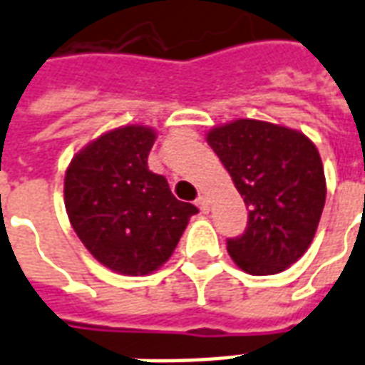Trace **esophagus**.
Segmentation results:
<instances>
[{
    "label": "esophagus",
    "instance_id": "esophagus-1",
    "mask_svg": "<svg viewBox=\"0 0 365 365\" xmlns=\"http://www.w3.org/2000/svg\"><path fill=\"white\" fill-rule=\"evenodd\" d=\"M195 205L199 207V209H201V212H209V199H207L205 195L197 197Z\"/></svg>",
    "mask_w": 365,
    "mask_h": 365
}]
</instances>
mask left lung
Wrapping results in <instances>:
<instances>
[{
	"instance_id": "left-lung-1",
	"label": "left lung",
	"mask_w": 365,
	"mask_h": 365,
	"mask_svg": "<svg viewBox=\"0 0 365 365\" xmlns=\"http://www.w3.org/2000/svg\"><path fill=\"white\" fill-rule=\"evenodd\" d=\"M250 210L228 253L250 274H277L312 244L325 207V174L306 135L257 120H236L207 135Z\"/></svg>"
}]
</instances>
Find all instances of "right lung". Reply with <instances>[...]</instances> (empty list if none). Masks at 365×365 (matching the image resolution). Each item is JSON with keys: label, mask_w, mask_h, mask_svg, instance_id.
<instances>
[{"label": "right lung", "mask_w": 365, "mask_h": 365, "mask_svg": "<svg viewBox=\"0 0 365 365\" xmlns=\"http://www.w3.org/2000/svg\"><path fill=\"white\" fill-rule=\"evenodd\" d=\"M156 133L125 125L86 145L66 172L73 230L96 261L128 277L156 271L174 253L195 205L178 201L148 170Z\"/></svg>", "instance_id": "right-lung-1"}]
</instances>
